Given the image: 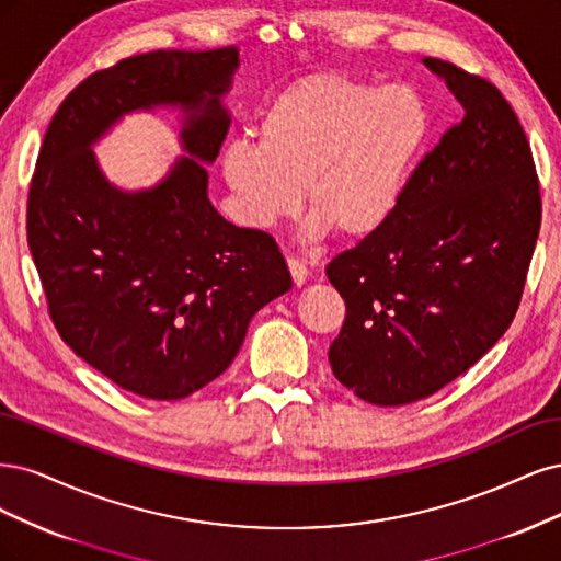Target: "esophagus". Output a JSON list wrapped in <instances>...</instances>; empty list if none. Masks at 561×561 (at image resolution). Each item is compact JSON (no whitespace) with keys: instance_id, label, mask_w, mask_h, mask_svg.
Wrapping results in <instances>:
<instances>
[{"instance_id":"obj_1","label":"esophagus","mask_w":561,"mask_h":561,"mask_svg":"<svg viewBox=\"0 0 561 561\" xmlns=\"http://www.w3.org/2000/svg\"><path fill=\"white\" fill-rule=\"evenodd\" d=\"M286 265H288V270H291V277H294L296 286H302L307 279H310V270H307V265L300 263L298 259H288Z\"/></svg>"}]
</instances>
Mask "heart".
Wrapping results in <instances>:
<instances>
[{"label": "heart", "mask_w": 561, "mask_h": 561, "mask_svg": "<svg viewBox=\"0 0 561 561\" xmlns=\"http://www.w3.org/2000/svg\"><path fill=\"white\" fill-rule=\"evenodd\" d=\"M431 130L424 98L408 83L314 75L267 106L259 139L240 137L221 156L224 182L242 224L270 228L300 207L314 209L307 238L335 228L368 238L382 228Z\"/></svg>", "instance_id": "1"}]
</instances>
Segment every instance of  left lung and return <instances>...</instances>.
Masks as SVG:
<instances>
[{
	"instance_id": "8db88e82",
	"label": "left lung",
	"mask_w": 561,
	"mask_h": 561,
	"mask_svg": "<svg viewBox=\"0 0 561 561\" xmlns=\"http://www.w3.org/2000/svg\"><path fill=\"white\" fill-rule=\"evenodd\" d=\"M422 62L463 121L420 162L391 219L327 267L347 305L333 375L385 408L436 393L496 345L540 230L538 176L511 104L490 81Z\"/></svg>"
}]
</instances>
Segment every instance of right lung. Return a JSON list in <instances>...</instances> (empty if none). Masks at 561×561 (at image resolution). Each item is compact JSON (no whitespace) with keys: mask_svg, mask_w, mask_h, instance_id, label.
<instances>
[{"mask_svg":"<svg viewBox=\"0 0 561 561\" xmlns=\"http://www.w3.org/2000/svg\"><path fill=\"white\" fill-rule=\"evenodd\" d=\"M234 46L153 50L95 71L53 116L27 201V244L58 333L141 399L179 401L238 356L249 321L294 286L267 232L228 224L207 168L230 112ZM183 116L180 157L158 185L125 192L92 147L135 111Z\"/></svg>","mask_w":561,"mask_h":561,"instance_id":"obj_1","label":"right lung"}]
</instances>
